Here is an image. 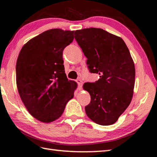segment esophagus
Returning <instances> with one entry per match:
<instances>
[{"label": "esophagus", "mask_w": 157, "mask_h": 157, "mask_svg": "<svg viewBox=\"0 0 157 157\" xmlns=\"http://www.w3.org/2000/svg\"><path fill=\"white\" fill-rule=\"evenodd\" d=\"M76 82L77 84L78 85V88L80 90L82 87V85H83V82L81 80V79H76Z\"/></svg>", "instance_id": "esophagus-1"}]
</instances>
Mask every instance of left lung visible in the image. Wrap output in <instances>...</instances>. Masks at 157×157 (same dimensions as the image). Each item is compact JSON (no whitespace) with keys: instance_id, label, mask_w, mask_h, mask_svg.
I'll return each instance as SVG.
<instances>
[{"instance_id":"obj_1","label":"left lung","mask_w":157,"mask_h":157,"mask_svg":"<svg viewBox=\"0 0 157 157\" xmlns=\"http://www.w3.org/2000/svg\"><path fill=\"white\" fill-rule=\"evenodd\" d=\"M74 35L87 58L89 71L100 75L97 81L83 86L91 98L86 113L98 124H112L133 97L136 70L129 50L121 37L101 29L78 30Z\"/></svg>"}]
</instances>
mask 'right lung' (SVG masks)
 <instances>
[{
    "label": "right lung",
    "instance_id": "add662e5",
    "mask_svg": "<svg viewBox=\"0 0 157 157\" xmlns=\"http://www.w3.org/2000/svg\"><path fill=\"white\" fill-rule=\"evenodd\" d=\"M73 39V31L51 29L24 45L16 63L18 93L28 111L43 122L62 115L73 97L77 84L64 72L63 52Z\"/></svg>",
    "mask_w": 157,
    "mask_h": 157
}]
</instances>
